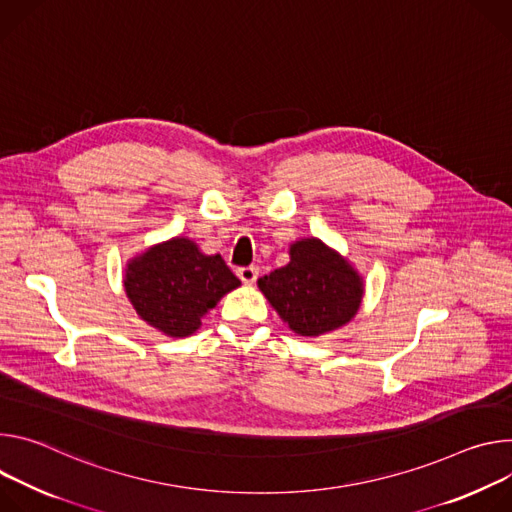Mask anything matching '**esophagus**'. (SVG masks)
I'll return each mask as SVG.
<instances>
[{
	"label": "esophagus",
	"mask_w": 512,
	"mask_h": 512,
	"mask_svg": "<svg viewBox=\"0 0 512 512\" xmlns=\"http://www.w3.org/2000/svg\"><path fill=\"white\" fill-rule=\"evenodd\" d=\"M238 276L244 282V285H254L258 278V268L256 266H242L238 268Z\"/></svg>",
	"instance_id": "1"
}]
</instances>
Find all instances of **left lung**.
I'll return each mask as SVG.
<instances>
[{
    "mask_svg": "<svg viewBox=\"0 0 512 512\" xmlns=\"http://www.w3.org/2000/svg\"><path fill=\"white\" fill-rule=\"evenodd\" d=\"M258 287L289 327L305 337L346 325L364 293L348 260L315 238L293 244L291 262L258 278Z\"/></svg>",
    "mask_w": 512,
    "mask_h": 512,
    "instance_id": "left-lung-1",
    "label": "left lung"
}]
</instances>
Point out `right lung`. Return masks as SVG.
I'll return each instance as SVG.
<instances>
[{"instance_id": "1", "label": "right lung", "mask_w": 512, "mask_h": 512, "mask_svg": "<svg viewBox=\"0 0 512 512\" xmlns=\"http://www.w3.org/2000/svg\"><path fill=\"white\" fill-rule=\"evenodd\" d=\"M124 287L144 321L170 337H185L225 293L240 287V278L219 254L205 256L191 240L175 238L134 258Z\"/></svg>"}]
</instances>
